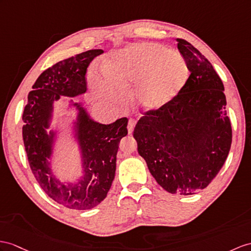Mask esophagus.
<instances>
[{
  "label": "esophagus",
  "mask_w": 251,
  "mask_h": 251,
  "mask_svg": "<svg viewBox=\"0 0 251 251\" xmlns=\"http://www.w3.org/2000/svg\"><path fill=\"white\" fill-rule=\"evenodd\" d=\"M135 125H136V120L133 119V118H130L129 122H127V132H129V134H132Z\"/></svg>",
  "instance_id": "esophagus-1"
}]
</instances>
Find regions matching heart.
I'll use <instances>...</instances> for the list:
<instances>
[{
    "label": "heart",
    "mask_w": 251,
    "mask_h": 251,
    "mask_svg": "<svg viewBox=\"0 0 251 251\" xmlns=\"http://www.w3.org/2000/svg\"><path fill=\"white\" fill-rule=\"evenodd\" d=\"M106 76L91 73L90 82L99 95L114 97L112 83L126 91L136 88L139 108L155 109L179 93L187 78V67L178 54L155 44L135 45L118 53L105 66ZM115 98V97H114Z\"/></svg>",
    "instance_id": "1"
}]
</instances>
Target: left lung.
I'll list each match as a JSON object with an SVG mask.
<instances>
[{
  "label": "left lung",
  "instance_id": "left-lung-1",
  "mask_svg": "<svg viewBox=\"0 0 251 251\" xmlns=\"http://www.w3.org/2000/svg\"><path fill=\"white\" fill-rule=\"evenodd\" d=\"M176 40L191 75L166 104L144 113L133 136L157 184L172 194L194 195L227 160L232 127L222 78L196 48Z\"/></svg>",
  "mask_w": 251,
  "mask_h": 251
}]
</instances>
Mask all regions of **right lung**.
<instances>
[{
  "label": "right lung",
  "mask_w": 251,
  "mask_h": 251,
  "mask_svg": "<svg viewBox=\"0 0 251 251\" xmlns=\"http://www.w3.org/2000/svg\"><path fill=\"white\" fill-rule=\"evenodd\" d=\"M102 50H89L60 60L46 69L29 91L22 119V137L29 167L49 197L73 210H89L105 199L116 172L120 139L127 134V118L111 125L90 120L84 109L77 118V138L84 161V176L76 185L65 186L48 166L53 134L48 135L52 103L59 96L75 97L87 90V68Z\"/></svg>",
  "instance_id": "add662e5"
}]
</instances>
